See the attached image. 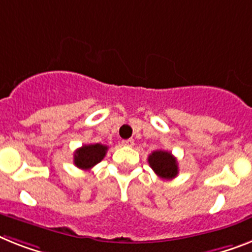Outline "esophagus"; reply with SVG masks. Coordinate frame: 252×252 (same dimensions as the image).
<instances>
[{
	"mask_svg": "<svg viewBox=\"0 0 252 252\" xmlns=\"http://www.w3.org/2000/svg\"><path fill=\"white\" fill-rule=\"evenodd\" d=\"M135 144V141L132 139H126V140H122V145L125 147H132Z\"/></svg>",
	"mask_w": 252,
	"mask_h": 252,
	"instance_id": "esophagus-1",
	"label": "esophagus"
}]
</instances>
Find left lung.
I'll return each mask as SVG.
<instances>
[{"instance_id": "left-lung-1", "label": "left lung", "mask_w": 252, "mask_h": 252, "mask_svg": "<svg viewBox=\"0 0 252 252\" xmlns=\"http://www.w3.org/2000/svg\"><path fill=\"white\" fill-rule=\"evenodd\" d=\"M148 162L156 175H158L159 178L172 179L178 175V162L170 152L155 151L149 155Z\"/></svg>"}]
</instances>
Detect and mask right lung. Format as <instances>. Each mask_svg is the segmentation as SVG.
Returning <instances> with one entry per match:
<instances>
[{
  "instance_id": "1",
  "label": "right lung",
  "mask_w": 252,
  "mask_h": 252,
  "mask_svg": "<svg viewBox=\"0 0 252 252\" xmlns=\"http://www.w3.org/2000/svg\"><path fill=\"white\" fill-rule=\"evenodd\" d=\"M107 151V145L99 144V143L82 145L81 148L74 152V165L81 170H90L105 157Z\"/></svg>"
}]
</instances>
